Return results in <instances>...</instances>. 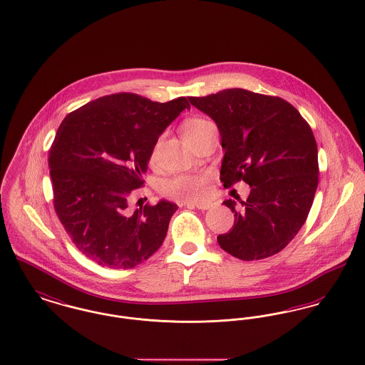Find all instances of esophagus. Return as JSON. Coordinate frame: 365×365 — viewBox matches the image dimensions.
<instances>
[{
  "instance_id": "1",
  "label": "esophagus",
  "mask_w": 365,
  "mask_h": 365,
  "mask_svg": "<svg viewBox=\"0 0 365 365\" xmlns=\"http://www.w3.org/2000/svg\"><path fill=\"white\" fill-rule=\"evenodd\" d=\"M184 206L187 207H196L199 210H209L211 207V203H206V202H202V203H190V202H184L182 203Z\"/></svg>"
}]
</instances>
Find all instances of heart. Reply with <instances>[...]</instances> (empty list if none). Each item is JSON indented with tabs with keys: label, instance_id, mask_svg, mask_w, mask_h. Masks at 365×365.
<instances>
[{
	"label": "heart",
	"instance_id": "1",
	"mask_svg": "<svg viewBox=\"0 0 365 365\" xmlns=\"http://www.w3.org/2000/svg\"><path fill=\"white\" fill-rule=\"evenodd\" d=\"M211 125L212 123L206 119H200V118L191 119L184 126V137L185 138L196 137ZM156 147L158 145H155L153 151V159L156 153ZM165 192L181 200H196L206 195V182H205V178L199 175H178L166 181Z\"/></svg>",
	"mask_w": 365,
	"mask_h": 365
}]
</instances>
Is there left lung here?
<instances>
[{
    "label": "left lung",
    "instance_id": "left-lung-1",
    "mask_svg": "<svg viewBox=\"0 0 365 365\" xmlns=\"http://www.w3.org/2000/svg\"><path fill=\"white\" fill-rule=\"evenodd\" d=\"M215 122L224 158V187L243 180L246 202L224 200L233 228L217 236L221 249L243 259H262L284 249L307 221L319 184L317 144L307 120L286 100L246 89L190 97Z\"/></svg>",
    "mask_w": 365,
    "mask_h": 365
}]
</instances>
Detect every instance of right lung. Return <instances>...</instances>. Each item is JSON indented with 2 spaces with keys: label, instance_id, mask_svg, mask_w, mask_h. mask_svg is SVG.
Listing matches in <instances>:
<instances>
[{
  "label": "right lung",
  "instance_id": "obj_1",
  "mask_svg": "<svg viewBox=\"0 0 365 365\" xmlns=\"http://www.w3.org/2000/svg\"><path fill=\"white\" fill-rule=\"evenodd\" d=\"M185 108L135 93L96 98L66 116L49 150L53 205L83 255L101 267L130 269L148 259L166 237L178 206L165 199L129 210L159 135Z\"/></svg>",
  "mask_w": 365,
  "mask_h": 365
}]
</instances>
